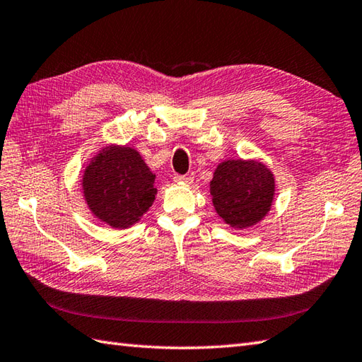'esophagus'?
Wrapping results in <instances>:
<instances>
[{"instance_id":"esophagus-1","label":"esophagus","mask_w":362,"mask_h":362,"mask_svg":"<svg viewBox=\"0 0 362 362\" xmlns=\"http://www.w3.org/2000/svg\"><path fill=\"white\" fill-rule=\"evenodd\" d=\"M173 180L175 182H180V184H190L194 181V178H190V176H186V175H176Z\"/></svg>"}]
</instances>
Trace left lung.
Segmentation results:
<instances>
[{
    "mask_svg": "<svg viewBox=\"0 0 362 362\" xmlns=\"http://www.w3.org/2000/svg\"><path fill=\"white\" fill-rule=\"evenodd\" d=\"M274 175L257 159H226L216 165L211 181L212 204L234 229L260 223L274 202Z\"/></svg>",
    "mask_w": 362,
    "mask_h": 362,
    "instance_id": "obj_1",
    "label": "left lung"
}]
</instances>
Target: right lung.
<instances>
[{"label":"right lung","instance_id":"right-lung-1","mask_svg":"<svg viewBox=\"0 0 362 362\" xmlns=\"http://www.w3.org/2000/svg\"><path fill=\"white\" fill-rule=\"evenodd\" d=\"M155 178L138 150L110 144L85 167V203L99 221L115 229H127L153 204L158 192Z\"/></svg>","mask_w":362,"mask_h":362}]
</instances>
